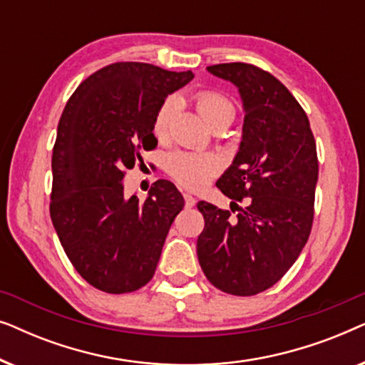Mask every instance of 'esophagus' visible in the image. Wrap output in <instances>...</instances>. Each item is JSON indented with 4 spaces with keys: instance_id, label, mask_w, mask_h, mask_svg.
Segmentation results:
<instances>
[{
    "instance_id": "esophagus-1",
    "label": "esophagus",
    "mask_w": 365,
    "mask_h": 365,
    "mask_svg": "<svg viewBox=\"0 0 365 365\" xmlns=\"http://www.w3.org/2000/svg\"><path fill=\"white\" fill-rule=\"evenodd\" d=\"M184 201H186V207H192L194 204H196V199H194L189 192L184 194Z\"/></svg>"
}]
</instances>
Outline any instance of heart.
I'll use <instances>...</instances> for the list:
<instances>
[{"label":"heart","instance_id":"heart-1","mask_svg":"<svg viewBox=\"0 0 365 365\" xmlns=\"http://www.w3.org/2000/svg\"><path fill=\"white\" fill-rule=\"evenodd\" d=\"M197 111L204 119L207 126H212L214 123L227 121L232 123L234 109L232 103L227 98L221 96L217 93H201L197 96ZM174 109H176V99H168L166 103L159 108L154 118L153 131L158 138H163L166 134L169 123H171ZM168 173L187 189H199L207 182V179L216 173V161L209 156L191 153H173L168 158L166 163Z\"/></svg>","mask_w":365,"mask_h":365}]
</instances>
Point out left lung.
<instances>
[{
  "label": "left lung",
  "mask_w": 365,
  "mask_h": 365,
  "mask_svg": "<svg viewBox=\"0 0 365 365\" xmlns=\"http://www.w3.org/2000/svg\"><path fill=\"white\" fill-rule=\"evenodd\" d=\"M237 88L244 124L239 149L216 186L232 204V216L199 201L204 231L197 259L209 282L232 296L272 287L306 246L312 227L319 164L311 124L289 89L252 64L206 68Z\"/></svg>",
  "instance_id": "8db88e82"
}]
</instances>
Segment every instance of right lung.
<instances>
[{"instance_id":"1","label":"right lung","mask_w":365,"mask_h":365,"mask_svg":"<svg viewBox=\"0 0 365 365\" xmlns=\"http://www.w3.org/2000/svg\"><path fill=\"white\" fill-rule=\"evenodd\" d=\"M191 71L114 63L79 84L59 119L53 149V226L74 269L99 291L124 294L156 271L184 197L159 179L141 202L124 194V169L158 146L154 118Z\"/></svg>"}]
</instances>
